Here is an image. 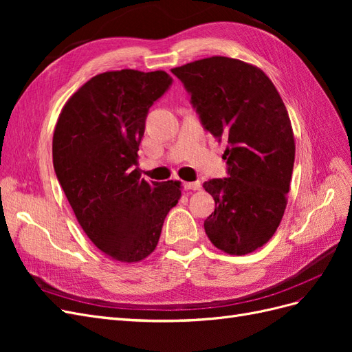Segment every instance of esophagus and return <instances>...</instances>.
Returning <instances> with one entry per match:
<instances>
[{
    "label": "esophagus",
    "mask_w": 352,
    "mask_h": 352,
    "mask_svg": "<svg viewBox=\"0 0 352 352\" xmlns=\"http://www.w3.org/2000/svg\"><path fill=\"white\" fill-rule=\"evenodd\" d=\"M184 188L186 190L192 189V190H198L201 188V182H198V180H195V182H184Z\"/></svg>",
    "instance_id": "1"
}]
</instances>
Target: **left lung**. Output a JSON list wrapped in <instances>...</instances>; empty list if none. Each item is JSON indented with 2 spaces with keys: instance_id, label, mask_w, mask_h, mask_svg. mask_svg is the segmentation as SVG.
I'll use <instances>...</instances> for the list:
<instances>
[{
  "instance_id": "obj_1",
  "label": "left lung",
  "mask_w": 352,
  "mask_h": 352,
  "mask_svg": "<svg viewBox=\"0 0 352 352\" xmlns=\"http://www.w3.org/2000/svg\"><path fill=\"white\" fill-rule=\"evenodd\" d=\"M184 83L201 124L219 142L228 177L204 184L216 202L204 229L214 247L243 255L278 229L295 160L289 116L278 89L258 67L210 57L172 69Z\"/></svg>"
}]
</instances>
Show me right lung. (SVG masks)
Listing matches in <instances>:
<instances>
[{"mask_svg": "<svg viewBox=\"0 0 352 352\" xmlns=\"http://www.w3.org/2000/svg\"><path fill=\"white\" fill-rule=\"evenodd\" d=\"M172 83L162 70L105 72L74 92L58 117L57 179L85 233L114 260L148 257L180 198L179 182H146L136 162L148 111Z\"/></svg>", "mask_w": 352, "mask_h": 352, "instance_id": "1", "label": "right lung"}]
</instances>
